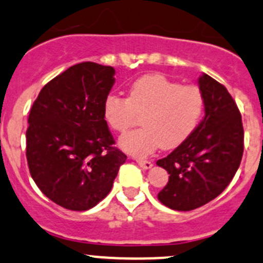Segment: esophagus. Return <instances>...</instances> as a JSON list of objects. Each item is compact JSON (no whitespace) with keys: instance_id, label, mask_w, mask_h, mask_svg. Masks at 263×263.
Listing matches in <instances>:
<instances>
[{"instance_id":"34e87169","label":"esophagus","mask_w":263,"mask_h":263,"mask_svg":"<svg viewBox=\"0 0 263 263\" xmlns=\"http://www.w3.org/2000/svg\"><path fill=\"white\" fill-rule=\"evenodd\" d=\"M136 163L141 166L142 169H150L153 166V163L148 160H142V159H136Z\"/></svg>"}]
</instances>
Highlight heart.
<instances>
[{"label":"heart","mask_w":263,"mask_h":263,"mask_svg":"<svg viewBox=\"0 0 263 263\" xmlns=\"http://www.w3.org/2000/svg\"><path fill=\"white\" fill-rule=\"evenodd\" d=\"M205 98L195 85H182L163 75H146L131 85L128 98L108 95L103 116L110 129L124 134L142 116L144 127L124 135L119 146L135 156H147L164 147L184 144L200 126Z\"/></svg>","instance_id":"obj_1"}]
</instances>
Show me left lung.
<instances>
[{
	"label": "left lung",
	"mask_w": 263,
	"mask_h": 263,
	"mask_svg": "<svg viewBox=\"0 0 263 263\" xmlns=\"http://www.w3.org/2000/svg\"><path fill=\"white\" fill-rule=\"evenodd\" d=\"M198 85L205 117L184 144L156 161L169 173L159 201L177 211L195 210L217 197L237 173L245 150L242 116L227 87L206 73Z\"/></svg>",
	"instance_id": "8db88e82"
}]
</instances>
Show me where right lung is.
I'll use <instances>...</instances> for the list:
<instances>
[{"mask_svg": "<svg viewBox=\"0 0 263 263\" xmlns=\"http://www.w3.org/2000/svg\"><path fill=\"white\" fill-rule=\"evenodd\" d=\"M115 68L71 66L44 85L29 113L26 160L39 190L72 211L94 208L112 190L126 154L103 116Z\"/></svg>", "mask_w": 263, "mask_h": 263, "instance_id": "add662e5", "label": "right lung"}]
</instances>
